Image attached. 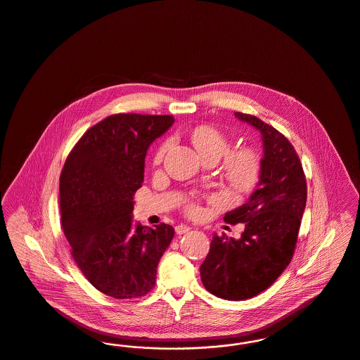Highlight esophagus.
Returning <instances> with one entry per match:
<instances>
[{
    "instance_id": "34e87169",
    "label": "esophagus",
    "mask_w": 360,
    "mask_h": 360,
    "mask_svg": "<svg viewBox=\"0 0 360 360\" xmlns=\"http://www.w3.org/2000/svg\"><path fill=\"white\" fill-rule=\"evenodd\" d=\"M190 229H191V228H190L188 225H184V224H181V225H176V226H175V232H176V235H184V233H188Z\"/></svg>"
}]
</instances>
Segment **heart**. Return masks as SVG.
Here are the masks:
<instances>
[{
    "instance_id": "heart-1",
    "label": "heart",
    "mask_w": 360,
    "mask_h": 360,
    "mask_svg": "<svg viewBox=\"0 0 360 360\" xmlns=\"http://www.w3.org/2000/svg\"><path fill=\"white\" fill-rule=\"evenodd\" d=\"M191 141L202 155V158L214 156L217 159L223 158L229 151L231 143L229 139L216 128L212 127H198L193 135ZM167 150V144L163 146L156 154V160L160 162ZM259 156L257 151L248 147L238 148L225 158L224 162V175L226 181L238 190H248L255 182L259 175Z\"/></svg>"
}]
</instances>
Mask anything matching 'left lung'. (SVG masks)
<instances>
[{"mask_svg": "<svg viewBox=\"0 0 360 360\" xmlns=\"http://www.w3.org/2000/svg\"><path fill=\"white\" fill-rule=\"evenodd\" d=\"M235 117L260 134L257 188L224 216L226 223H245L241 236L214 235L200 273L212 294L240 301L266 290L289 266L307 205V179L286 137L255 116L238 112Z\"/></svg>", "mask_w": 360, "mask_h": 360, "instance_id": "obj_1", "label": "left lung"}]
</instances>
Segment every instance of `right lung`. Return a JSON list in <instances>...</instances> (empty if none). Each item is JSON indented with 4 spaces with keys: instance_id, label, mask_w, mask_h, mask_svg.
<instances>
[{
    "instance_id": "add662e5",
    "label": "right lung",
    "mask_w": 360,
    "mask_h": 360,
    "mask_svg": "<svg viewBox=\"0 0 360 360\" xmlns=\"http://www.w3.org/2000/svg\"><path fill=\"white\" fill-rule=\"evenodd\" d=\"M174 121L109 116L79 139L60 174V220L71 255L86 279L109 297L135 298L151 290L174 238L169 224L141 226L132 219L147 151Z\"/></svg>"
}]
</instances>
